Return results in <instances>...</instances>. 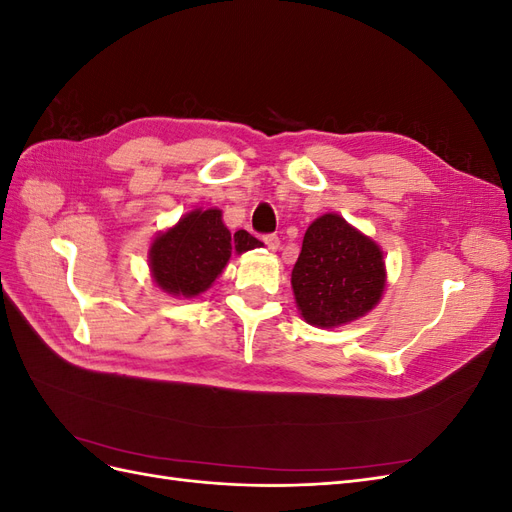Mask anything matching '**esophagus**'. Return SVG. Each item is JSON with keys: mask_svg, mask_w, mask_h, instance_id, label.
Wrapping results in <instances>:
<instances>
[{"mask_svg": "<svg viewBox=\"0 0 512 512\" xmlns=\"http://www.w3.org/2000/svg\"><path fill=\"white\" fill-rule=\"evenodd\" d=\"M262 241H265V245L269 247L271 252H275L277 247H280V237H277V235H265V237H262Z\"/></svg>", "mask_w": 512, "mask_h": 512, "instance_id": "esophagus-1", "label": "esophagus"}]
</instances>
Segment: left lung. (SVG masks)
I'll return each mask as SVG.
<instances>
[{"label": "left lung", "mask_w": 512, "mask_h": 512, "mask_svg": "<svg viewBox=\"0 0 512 512\" xmlns=\"http://www.w3.org/2000/svg\"><path fill=\"white\" fill-rule=\"evenodd\" d=\"M386 271L380 247L344 218L327 213L312 222L292 269V290L305 322L339 327L374 307Z\"/></svg>", "instance_id": "8db88e82"}]
</instances>
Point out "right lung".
I'll return each mask as SVG.
<instances>
[{"label": "right lung", "mask_w": 512, "mask_h": 512, "mask_svg": "<svg viewBox=\"0 0 512 512\" xmlns=\"http://www.w3.org/2000/svg\"><path fill=\"white\" fill-rule=\"evenodd\" d=\"M260 245L247 230L230 235L220 209L192 211L151 243L153 280L175 297H196L215 282L232 252L243 254Z\"/></svg>", "instance_id": "1"}]
</instances>
